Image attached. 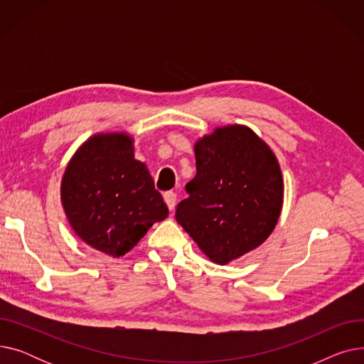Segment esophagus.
<instances>
[{
	"mask_svg": "<svg viewBox=\"0 0 364 364\" xmlns=\"http://www.w3.org/2000/svg\"><path fill=\"white\" fill-rule=\"evenodd\" d=\"M164 200H165V203H166V206H168L169 211H172V209L176 208L177 195H176L174 192H166V193H164Z\"/></svg>",
	"mask_w": 364,
	"mask_h": 364,
	"instance_id": "obj_1",
	"label": "esophagus"
}]
</instances>
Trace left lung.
<instances>
[{
  "mask_svg": "<svg viewBox=\"0 0 364 364\" xmlns=\"http://www.w3.org/2000/svg\"><path fill=\"white\" fill-rule=\"evenodd\" d=\"M196 176L176 220L200 251L228 264L272 235L283 205V178L272 149L243 125L217 128L195 144Z\"/></svg>",
  "mask_w": 364,
  "mask_h": 364,
  "instance_id": "8db88e82",
  "label": "left lung"
}]
</instances>
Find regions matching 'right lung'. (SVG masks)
<instances>
[{
	"label": "right lung",
	"mask_w": 364,
	"mask_h": 364,
	"mask_svg": "<svg viewBox=\"0 0 364 364\" xmlns=\"http://www.w3.org/2000/svg\"><path fill=\"white\" fill-rule=\"evenodd\" d=\"M62 203L73 232L94 250L125 255L149 228L168 217L146 165L134 159L124 132L95 134L69 161Z\"/></svg>",
	"instance_id": "obj_1"
}]
</instances>
